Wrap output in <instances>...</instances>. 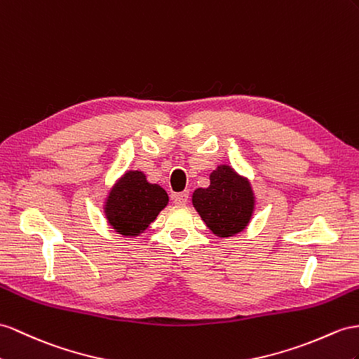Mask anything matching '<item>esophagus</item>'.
Segmentation results:
<instances>
[{"label": "esophagus", "instance_id": "1", "mask_svg": "<svg viewBox=\"0 0 359 359\" xmlns=\"http://www.w3.org/2000/svg\"><path fill=\"white\" fill-rule=\"evenodd\" d=\"M172 200L177 206H185L188 203V200H189V191L180 192V194H174Z\"/></svg>", "mask_w": 359, "mask_h": 359}]
</instances>
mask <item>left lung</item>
<instances>
[{"label": "left lung", "instance_id": "8db88e82", "mask_svg": "<svg viewBox=\"0 0 359 359\" xmlns=\"http://www.w3.org/2000/svg\"><path fill=\"white\" fill-rule=\"evenodd\" d=\"M210 185L192 194V205L205 224L217 236L227 238L243 232L255 210L250 182L229 165H218L210 172Z\"/></svg>", "mask_w": 359, "mask_h": 359}]
</instances>
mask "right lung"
Instances as JSON below:
<instances>
[{"label":"right lung","instance_id":"obj_1","mask_svg":"<svg viewBox=\"0 0 359 359\" xmlns=\"http://www.w3.org/2000/svg\"><path fill=\"white\" fill-rule=\"evenodd\" d=\"M168 205V194L147 182L142 171H127L110 189L104 201L107 223L124 236H137Z\"/></svg>","mask_w":359,"mask_h":359}]
</instances>
